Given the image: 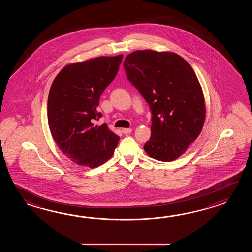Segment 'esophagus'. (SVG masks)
I'll use <instances>...</instances> for the list:
<instances>
[{
	"mask_svg": "<svg viewBox=\"0 0 252 252\" xmlns=\"http://www.w3.org/2000/svg\"><path fill=\"white\" fill-rule=\"evenodd\" d=\"M132 131V128H123V133L124 134H128L130 133Z\"/></svg>",
	"mask_w": 252,
	"mask_h": 252,
	"instance_id": "esophagus-1",
	"label": "esophagus"
}]
</instances>
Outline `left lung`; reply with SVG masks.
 Segmentation results:
<instances>
[{"label":"left lung","instance_id":"1","mask_svg":"<svg viewBox=\"0 0 252 252\" xmlns=\"http://www.w3.org/2000/svg\"><path fill=\"white\" fill-rule=\"evenodd\" d=\"M124 65L152 113L145 151L157 160H176L197 139L205 120L204 93L194 71L177 54L150 49L128 54Z\"/></svg>","mask_w":252,"mask_h":252}]
</instances>
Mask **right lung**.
<instances>
[{
  "instance_id": "obj_1",
  "label": "right lung",
  "mask_w": 252,
  "mask_h": 252,
  "mask_svg": "<svg viewBox=\"0 0 252 252\" xmlns=\"http://www.w3.org/2000/svg\"><path fill=\"white\" fill-rule=\"evenodd\" d=\"M123 55L98 57L65 65L50 87L48 123L54 140L70 160L95 168L111 158L119 136L107 124L94 125L104 89L118 73Z\"/></svg>"
}]
</instances>
